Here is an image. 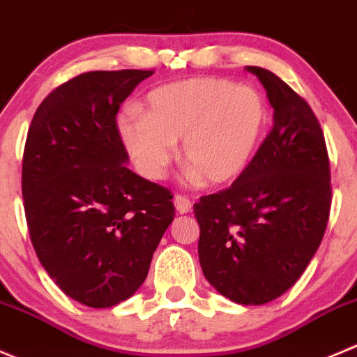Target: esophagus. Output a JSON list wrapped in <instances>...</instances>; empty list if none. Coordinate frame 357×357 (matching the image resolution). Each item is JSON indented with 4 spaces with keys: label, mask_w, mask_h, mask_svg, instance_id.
Instances as JSON below:
<instances>
[{
    "label": "esophagus",
    "mask_w": 357,
    "mask_h": 357,
    "mask_svg": "<svg viewBox=\"0 0 357 357\" xmlns=\"http://www.w3.org/2000/svg\"><path fill=\"white\" fill-rule=\"evenodd\" d=\"M174 206L176 209H178L179 214H186L192 211V200L188 199V197H183V195H176L174 197Z\"/></svg>",
    "instance_id": "34e87169"
}]
</instances>
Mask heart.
<instances>
[{"instance_id": "b5f03b06", "label": "heart", "mask_w": 357, "mask_h": 357, "mask_svg": "<svg viewBox=\"0 0 357 357\" xmlns=\"http://www.w3.org/2000/svg\"><path fill=\"white\" fill-rule=\"evenodd\" d=\"M265 123L266 105L255 89L223 78H190L153 89L144 113L123 109L119 132L148 178L164 176L181 139L190 178L223 185L245 171Z\"/></svg>"}]
</instances>
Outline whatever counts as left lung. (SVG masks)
<instances>
[{"instance_id": "1", "label": "left lung", "mask_w": 357, "mask_h": 357, "mask_svg": "<svg viewBox=\"0 0 357 357\" xmlns=\"http://www.w3.org/2000/svg\"><path fill=\"white\" fill-rule=\"evenodd\" d=\"M265 86L274 126L230 188L200 197L199 259L209 284L242 305L279 298L316 255L331 207L324 134L288 83L248 66Z\"/></svg>"}]
</instances>
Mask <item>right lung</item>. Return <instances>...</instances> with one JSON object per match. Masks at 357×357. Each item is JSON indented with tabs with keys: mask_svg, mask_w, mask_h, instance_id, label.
Masks as SVG:
<instances>
[{
	"mask_svg": "<svg viewBox=\"0 0 357 357\" xmlns=\"http://www.w3.org/2000/svg\"><path fill=\"white\" fill-rule=\"evenodd\" d=\"M153 71H91L38 106L22 158L27 228L55 284L94 309L119 305L146 279L174 220L172 193L127 167L120 105Z\"/></svg>",
	"mask_w": 357,
	"mask_h": 357,
	"instance_id": "obj_1",
	"label": "right lung"
}]
</instances>
